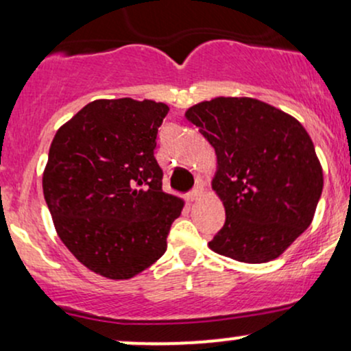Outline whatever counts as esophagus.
I'll use <instances>...</instances> for the list:
<instances>
[{"instance_id":"obj_1","label":"esophagus","mask_w":351,"mask_h":351,"mask_svg":"<svg viewBox=\"0 0 351 351\" xmlns=\"http://www.w3.org/2000/svg\"><path fill=\"white\" fill-rule=\"evenodd\" d=\"M201 193H203V186H201V184H196V186L193 188L191 191L188 193V199H189V201H195V199H198L199 196H201Z\"/></svg>"}]
</instances>
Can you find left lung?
Listing matches in <instances>:
<instances>
[{"label": "left lung", "instance_id": "obj_1", "mask_svg": "<svg viewBox=\"0 0 351 351\" xmlns=\"http://www.w3.org/2000/svg\"><path fill=\"white\" fill-rule=\"evenodd\" d=\"M217 156L213 189L226 223L209 247L239 263L279 257L310 226L324 188L312 138L291 115L249 97L188 108Z\"/></svg>", "mask_w": 351, "mask_h": 351}]
</instances>
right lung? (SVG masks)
Instances as JSON below:
<instances>
[{
    "label": "right lung",
    "instance_id": "add662e5",
    "mask_svg": "<svg viewBox=\"0 0 351 351\" xmlns=\"http://www.w3.org/2000/svg\"><path fill=\"white\" fill-rule=\"evenodd\" d=\"M168 110L153 100H94L51 143L43 191L56 231L107 279H130L158 261L181 215L183 201L162 189L155 158Z\"/></svg>",
    "mask_w": 351,
    "mask_h": 351
}]
</instances>
